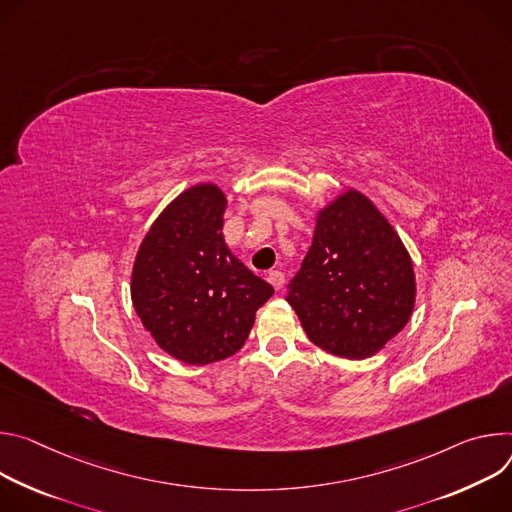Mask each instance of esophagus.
Segmentation results:
<instances>
[{
  "label": "esophagus",
  "mask_w": 512,
  "mask_h": 512,
  "mask_svg": "<svg viewBox=\"0 0 512 512\" xmlns=\"http://www.w3.org/2000/svg\"><path fill=\"white\" fill-rule=\"evenodd\" d=\"M268 282L270 285L276 289V291H280L282 289V285H285V274L282 272H278V270H272V272H268Z\"/></svg>",
  "instance_id": "34e87169"
}]
</instances>
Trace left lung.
<instances>
[{
  "label": "left lung",
  "mask_w": 512,
  "mask_h": 512,
  "mask_svg": "<svg viewBox=\"0 0 512 512\" xmlns=\"http://www.w3.org/2000/svg\"><path fill=\"white\" fill-rule=\"evenodd\" d=\"M415 299L409 250L364 193L346 189L317 211L313 244L287 297L315 346L366 360L409 323Z\"/></svg>",
  "instance_id": "8db88e82"
}]
</instances>
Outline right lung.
Wrapping results in <instances>:
<instances>
[{"instance_id":"1","label":"right lung","mask_w":512,"mask_h":512,"mask_svg":"<svg viewBox=\"0 0 512 512\" xmlns=\"http://www.w3.org/2000/svg\"><path fill=\"white\" fill-rule=\"evenodd\" d=\"M227 199L199 183L170 201L146 232L132 266V303L156 346L205 366L242 350L256 311L274 289L223 240Z\"/></svg>"}]
</instances>
